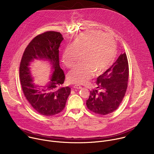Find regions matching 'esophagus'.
I'll use <instances>...</instances> for the list:
<instances>
[{"label":"esophagus","instance_id":"34e87169","mask_svg":"<svg viewBox=\"0 0 154 154\" xmlns=\"http://www.w3.org/2000/svg\"><path fill=\"white\" fill-rule=\"evenodd\" d=\"M73 88H75V89H81L82 88V86H80V85H75L74 86H73Z\"/></svg>","mask_w":154,"mask_h":154}]
</instances>
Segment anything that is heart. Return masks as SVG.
I'll return each instance as SVG.
<instances>
[{
    "label": "heart",
    "instance_id": "obj_1",
    "mask_svg": "<svg viewBox=\"0 0 154 154\" xmlns=\"http://www.w3.org/2000/svg\"><path fill=\"white\" fill-rule=\"evenodd\" d=\"M116 53L115 40L108 35L88 30L79 35L72 45L66 47L62 55L66 66L71 68L79 55H82V65L76 66L68 74L71 83L83 84L94 75L105 72L113 64Z\"/></svg>",
    "mask_w": 154,
    "mask_h": 154
}]
</instances>
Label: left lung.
<instances>
[{
    "label": "left lung",
    "instance_id": "8db88e82",
    "mask_svg": "<svg viewBox=\"0 0 154 154\" xmlns=\"http://www.w3.org/2000/svg\"><path fill=\"white\" fill-rule=\"evenodd\" d=\"M128 64L126 54L119 55L117 60L97 79V87L90 91L86 106L95 113L105 115L118 108L127 88Z\"/></svg>",
    "mask_w": 154,
    "mask_h": 154
}]
</instances>
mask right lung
<instances>
[{"instance_id": "1", "label": "right lung", "mask_w": 154, "mask_h": 154, "mask_svg": "<svg viewBox=\"0 0 154 154\" xmlns=\"http://www.w3.org/2000/svg\"><path fill=\"white\" fill-rule=\"evenodd\" d=\"M63 40L62 35L57 32L36 36L29 44L20 61L19 77L24 94L35 110L44 116H54L62 112L71 93V88L61 86L65 79L59 60V48ZM35 60L48 63L51 67L50 81L43 86L34 82L30 66Z\"/></svg>"}]
</instances>
